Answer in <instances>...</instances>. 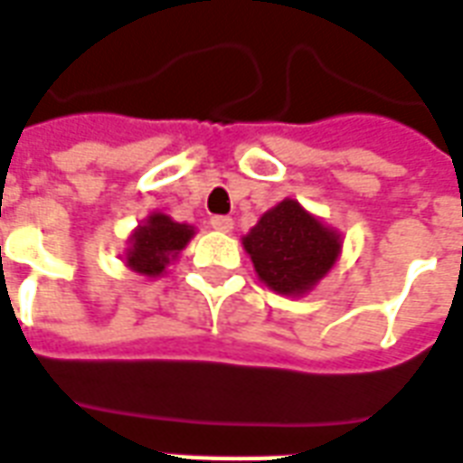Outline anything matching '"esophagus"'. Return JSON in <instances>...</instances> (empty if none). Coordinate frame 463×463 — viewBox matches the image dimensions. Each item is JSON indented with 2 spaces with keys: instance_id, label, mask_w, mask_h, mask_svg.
Returning <instances> with one entry per match:
<instances>
[{
  "instance_id": "esophagus-1",
  "label": "esophagus",
  "mask_w": 463,
  "mask_h": 463,
  "mask_svg": "<svg viewBox=\"0 0 463 463\" xmlns=\"http://www.w3.org/2000/svg\"><path fill=\"white\" fill-rule=\"evenodd\" d=\"M211 228L218 232H231L232 218H228V215H213V218H211Z\"/></svg>"
}]
</instances>
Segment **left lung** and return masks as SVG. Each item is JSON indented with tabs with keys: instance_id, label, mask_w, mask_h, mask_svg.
<instances>
[{
	"instance_id": "1",
	"label": "left lung",
	"mask_w": 463,
	"mask_h": 463,
	"mask_svg": "<svg viewBox=\"0 0 463 463\" xmlns=\"http://www.w3.org/2000/svg\"><path fill=\"white\" fill-rule=\"evenodd\" d=\"M260 282L282 297H304L336 265L344 238L299 201L284 198L242 235Z\"/></svg>"
}]
</instances>
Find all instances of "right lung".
<instances>
[{
	"instance_id": "obj_1",
	"label": "right lung",
	"mask_w": 463,
	"mask_h": 463,
	"mask_svg": "<svg viewBox=\"0 0 463 463\" xmlns=\"http://www.w3.org/2000/svg\"><path fill=\"white\" fill-rule=\"evenodd\" d=\"M194 235H196L194 225L176 222L162 211H152L127 238L122 260L137 275L156 279L166 275V267L179 260L181 250L186 248Z\"/></svg>"
}]
</instances>
